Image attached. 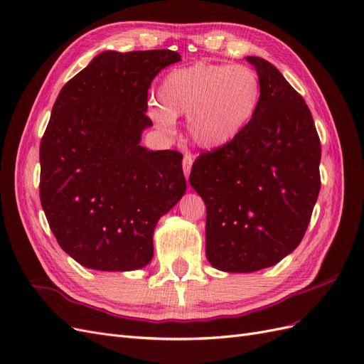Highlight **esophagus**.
<instances>
[{
  "label": "esophagus",
  "instance_id": "obj_1",
  "mask_svg": "<svg viewBox=\"0 0 364 364\" xmlns=\"http://www.w3.org/2000/svg\"><path fill=\"white\" fill-rule=\"evenodd\" d=\"M193 162H194L193 156L188 155V153H186V155L183 156V161H182V167H183V173H185L186 178H188V176H190V171H191V167H193Z\"/></svg>",
  "mask_w": 364,
  "mask_h": 364
}]
</instances>
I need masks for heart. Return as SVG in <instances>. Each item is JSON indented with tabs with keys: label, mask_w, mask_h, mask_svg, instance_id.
Returning a JSON list of instances; mask_svg holds the SVG:
<instances>
[{
	"label": "heart",
	"mask_w": 364,
	"mask_h": 364,
	"mask_svg": "<svg viewBox=\"0 0 364 364\" xmlns=\"http://www.w3.org/2000/svg\"><path fill=\"white\" fill-rule=\"evenodd\" d=\"M261 82L246 65L194 63L174 68L158 87L150 118L171 134L174 118L188 115V134L197 146L218 149L237 139L255 117Z\"/></svg>",
	"instance_id": "heart-1"
}]
</instances>
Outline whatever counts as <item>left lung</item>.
<instances>
[{
    "mask_svg": "<svg viewBox=\"0 0 364 364\" xmlns=\"http://www.w3.org/2000/svg\"><path fill=\"white\" fill-rule=\"evenodd\" d=\"M261 100L237 139L205 151L190 183L206 205V258L250 273L279 262L302 241L321 191V139L302 95L257 56Z\"/></svg>",
    "mask_w": 364,
    "mask_h": 364,
    "instance_id": "1",
    "label": "left lung"
}]
</instances>
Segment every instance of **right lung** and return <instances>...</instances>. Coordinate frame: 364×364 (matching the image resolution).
<instances>
[{
  "mask_svg": "<svg viewBox=\"0 0 364 364\" xmlns=\"http://www.w3.org/2000/svg\"><path fill=\"white\" fill-rule=\"evenodd\" d=\"M171 50L103 51L62 87L41 141L39 194L59 246L83 267L127 272L153 258L158 220L186 190L182 155L139 146L147 91Z\"/></svg>",
  "mask_w": 364,
  "mask_h": 364,
  "instance_id": "add662e5",
  "label": "right lung"
}]
</instances>
